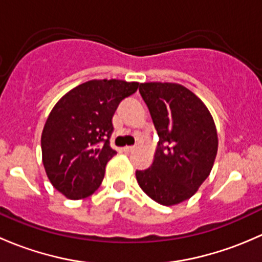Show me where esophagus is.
Masks as SVG:
<instances>
[{"instance_id":"obj_1","label":"esophagus","mask_w":262,"mask_h":262,"mask_svg":"<svg viewBox=\"0 0 262 262\" xmlns=\"http://www.w3.org/2000/svg\"><path fill=\"white\" fill-rule=\"evenodd\" d=\"M123 150H124V152H125V153H130V152H133V150H134V147L126 146V147L123 148Z\"/></svg>"}]
</instances>
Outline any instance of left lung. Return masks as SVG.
I'll return each mask as SVG.
<instances>
[{"mask_svg":"<svg viewBox=\"0 0 262 262\" xmlns=\"http://www.w3.org/2000/svg\"><path fill=\"white\" fill-rule=\"evenodd\" d=\"M158 134L152 166L137 171L144 192L162 205L190 199L209 176L218 150L215 124L204 102L170 82L139 84Z\"/></svg>","mask_w":262,"mask_h":262,"instance_id":"8db88e82","label":"left lung"}]
</instances>
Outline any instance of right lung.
I'll list each match as a JSON object with an SVG mask.
<instances>
[{
    "label": "right lung",
    "mask_w": 262,
    "mask_h": 262,
    "mask_svg": "<svg viewBox=\"0 0 262 262\" xmlns=\"http://www.w3.org/2000/svg\"><path fill=\"white\" fill-rule=\"evenodd\" d=\"M138 86L121 80L87 81L52 109L41 133L43 165L53 186L68 199L90 196L101 185L105 166L116 155L110 147L112 119Z\"/></svg>",
    "instance_id": "obj_1"
}]
</instances>
